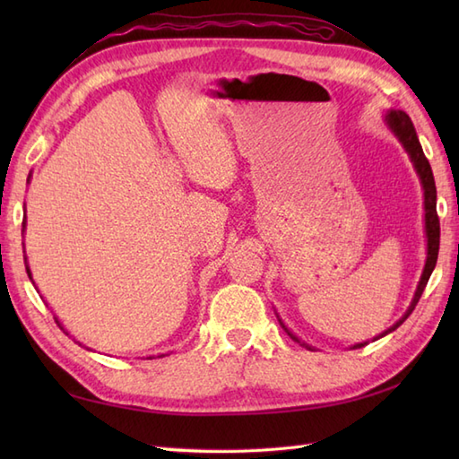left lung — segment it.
<instances>
[{
  "instance_id": "1",
  "label": "left lung",
  "mask_w": 459,
  "mask_h": 459,
  "mask_svg": "<svg viewBox=\"0 0 459 459\" xmlns=\"http://www.w3.org/2000/svg\"><path fill=\"white\" fill-rule=\"evenodd\" d=\"M385 124L386 128L391 130L396 140L401 142V145L404 148V152L408 153V158H411L414 169L418 173V179H420V185H422V191H424V232H426V264H424V270H422V276H420V281H418L416 286V291H414V298L411 301V306H408V309L404 311V316L396 321L394 325L388 327L386 331H383V333L377 335L373 341L385 337L388 333H393V331L396 327H401L404 324V319L412 314V309L416 307L418 299H420L422 291L428 284V280H430L432 272L436 268V260H437V250H440V221H437V212H436V183H434V175H432V168L430 163H428L426 155L422 152V145H420V140H418L416 135V130H414V124L412 120L408 118V114L403 112V110H388L385 114ZM278 316V314H276ZM278 321L280 325L286 329V333L298 341L299 345H304L307 349L314 351V347L304 343V341H299L291 331L284 325V321L280 319L278 316ZM367 343H357L353 345V349H359V347H365Z\"/></svg>"
}]
</instances>
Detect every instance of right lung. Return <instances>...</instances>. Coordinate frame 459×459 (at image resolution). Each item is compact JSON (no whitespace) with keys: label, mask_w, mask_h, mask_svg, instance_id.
I'll use <instances>...</instances> for the list:
<instances>
[{"label":"right lung","mask_w":459,"mask_h":459,"mask_svg":"<svg viewBox=\"0 0 459 459\" xmlns=\"http://www.w3.org/2000/svg\"><path fill=\"white\" fill-rule=\"evenodd\" d=\"M29 179H31V175H29ZM29 179H27V183H29ZM23 227H25V222H23ZM25 262H27V256H25ZM25 270H27V276H29V280H31L33 281V276H31V268H29V264H25ZM33 284H35V281H33ZM55 321H56V324H58V327H61L63 331H65V327H63V324H61V321H58L56 317H55ZM65 333H66V331H65ZM68 335V333H66ZM163 357V355H161ZM152 359V357H150Z\"/></svg>","instance_id":"right-lung-1"}]
</instances>
